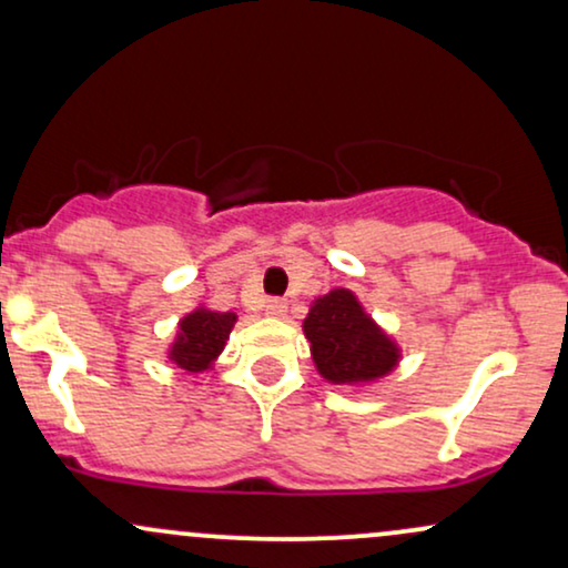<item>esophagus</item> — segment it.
Here are the masks:
<instances>
[{
  "label": "esophagus",
  "mask_w": 568,
  "mask_h": 568,
  "mask_svg": "<svg viewBox=\"0 0 568 568\" xmlns=\"http://www.w3.org/2000/svg\"><path fill=\"white\" fill-rule=\"evenodd\" d=\"M285 312H288V302L285 298H270L266 302V314H272V317H283Z\"/></svg>",
  "instance_id": "esophagus-1"
}]
</instances>
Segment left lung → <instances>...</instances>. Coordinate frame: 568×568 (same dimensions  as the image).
Listing matches in <instances>:
<instances>
[{"label": "left lung", "mask_w": 568, "mask_h": 568, "mask_svg": "<svg viewBox=\"0 0 568 568\" xmlns=\"http://www.w3.org/2000/svg\"><path fill=\"white\" fill-rule=\"evenodd\" d=\"M317 371L331 384H365L386 375L399 352L378 325L362 312L352 291L336 288L312 304L304 320Z\"/></svg>", "instance_id": "8db88e82"}]
</instances>
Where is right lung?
Instances as JSON below:
<instances>
[{"instance_id": "obj_1", "label": "right lung", "mask_w": 568, "mask_h": 568, "mask_svg": "<svg viewBox=\"0 0 568 568\" xmlns=\"http://www.w3.org/2000/svg\"><path fill=\"white\" fill-rule=\"evenodd\" d=\"M232 312H209L195 310L180 323V336L172 346V359L184 371H206L219 352L224 349V341L230 338L235 325Z\"/></svg>"}]
</instances>
